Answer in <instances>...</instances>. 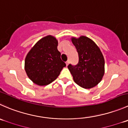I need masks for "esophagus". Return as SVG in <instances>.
<instances>
[{
    "label": "esophagus",
    "instance_id": "obj_1",
    "mask_svg": "<svg viewBox=\"0 0 128 128\" xmlns=\"http://www.w3.org/2000/svg\"><path fill=\"white\" fill-rule=\"evenodd\" d=\"M66 66H68V64H69V60H67V61L66 62Z\"/></svg>",
    "mask_w": 128,
    "mask_h": 128
}]
</instances>
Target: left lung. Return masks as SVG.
Returning a JSON list of instances; mask_svg holds the SVG:
<instances>
[{
    "instance_id": "8db88e82",
    "label": "left lung",
    "mask_w": 128,
    "mask_h": 128,
    "mask_svg": "<svg viewBox=\"0 0 128 128\" xmlns=\"http://www.w3.org/2000/svg\"><path fill=\"white\" fill-rule=\"evenodd\" d=\"M76 48L79 62L68 66L74 82L79 86L90 89L101 80L104 74V59L100 48L93 40L85 36L72 38Z\"/></svg>"
}]
</instances>
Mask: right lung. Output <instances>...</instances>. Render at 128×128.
I'll return each mask as SVG.
<instances>
[{"mask_svg":"<svg viewBox=\"0 0 128 128\" xmlns=\"http://www.w3.org/2000/svg\"><path fill=\"white\" fill-rule=\"evenodd\" d=\"M58 40L51 36L43 38L28 52L25 60V70L32 81L45 86L58 77L66 63L60 59Z\"/></svg>","mask_w":128,"mask_h":128,"instance_id":"obj_1","label":"right lung"}]
</instances>
